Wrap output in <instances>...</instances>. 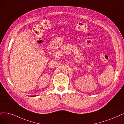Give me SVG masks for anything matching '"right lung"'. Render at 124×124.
<instances>
[{
  "mask_svg": "<svg viewBox=\"0 0 124 124\" xmlns=\"http://www.w3.org/2000/svg\"><path fill=\"white\" fill-rule=\"evenodd\" d=\"M34 96H33V97H34Z\"/></svg>",
  "mask_w": 124,
  "mask_h": 124,
  "instance_id": "right-lung-1",
  "label": "right lung"
}]
</instances>
